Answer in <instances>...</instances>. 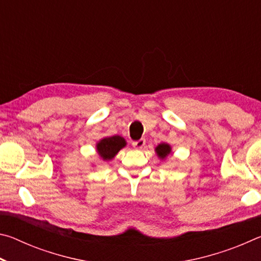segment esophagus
<instances>
[{
	"label": "esophagus",
	"instance_id": "obj_1",
	"mask_svg": "<svg viewBox=\"0 0 261 261\" xmlns=\"http://www.w3.org/2000/svg\"><path fill=\"white\" fill-rule=\"evenodd\" d=\"M145 143H146L145 139H139L137 141H134V143H132V146H134L136 149H141L145 146Z\"/></svg>",
	"mask_w": 261,
	"mask_h": 261
}]
</instances>
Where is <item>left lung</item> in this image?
Masks as SVG:
<instances>
[{"label": "left lung", "instance_id": "left-lung-1", "mask_svg": "<svg viewBox=\"0 0 261 261\" xmlns=\"http://www.w3.org/2000/svg\"><path fill=\"white\" fill-rule=\"evenodd\" d=\"M155 153L161 161H165L166 159L171 154V146L167 143L159 144L155 147Z\"/></svg>", "mask_w": 261, "mask_h": 261}]
</instances>
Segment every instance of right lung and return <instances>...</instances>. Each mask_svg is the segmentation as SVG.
<instances>
[{
  "mask_svg": "<svg viewBox=\"0 0 261 261\" xmlns=\"http://www.w3.org/2000/svg\"><path fill=\"white\" fill-rule=\"evenodd\" d=\"M126 146V141L121 136L103 137L95 145L96 153L102 161H112L123 147Z\"/></svg>",
  "mask_w": 261,
  "mask_h": 261,
  "instance_id": "1",
  "label": "right lung"
}]
</instances>
